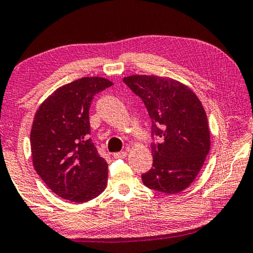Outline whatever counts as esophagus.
I'll return each mask as SVG.
<instances>
[{"instance_id": "34e87169", "label": "esophagus", "mask_w": 253, "mask_h": 253, "mask_svg": "<svg viewBox=\"0 0 253 253\" xmlns=\"http://www.w3.org/2000/svg\"><path fill=\"white\" fill-rule=\"evenodd\" d=\"M127 156V152L124 151V152H118V153H115L114 154V158L115 159H124Z\"/></svg>"}]
</instances>
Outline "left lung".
<instances>
[{"instance_id":"obj_1","label":"left lung","mask_w":253,"mask_h":253,"mask_svg":"<svg viewBox=\"0 0 253 253\" xmlns=\"http://www.w3.org/2000/svg\"><path fill=\"white\" fill-rule=\"evenodd\" d=\"M143 100L152 120L153 167L142 174L150 189L178 194L190 186L211 148L207 116L189 87L175 80L155 75L124 78Z\"/></svg>"}]
</instances>
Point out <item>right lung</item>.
Masks as SVG:
<instances>
[{"label":"right lung","instance_id":"right-lung-1","mask_svg":"<svg viewBox=\"0 0 253 253\" xmlns=\"http://www.w3.org/2000/svg\"><path fill=\"white\" fill-rule=\"evenodd\" d=\"M109 80L82 78L58 87L37 110L30 133L33 163L49 189L64 199L85 203L101 194L108 164L90 138L89 109Z\"/></svg>","mask_w":253,"mask_h":253}]
</instances>
